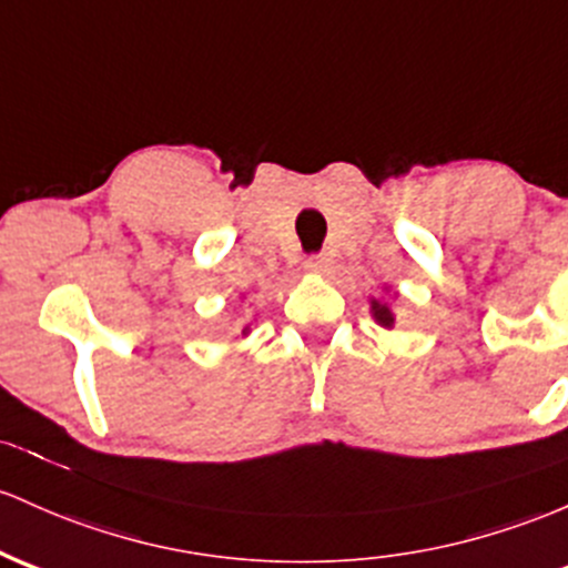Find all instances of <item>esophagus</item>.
Instances as JSON below:
<instances>
[{"mask_svg":"<svg viewBox=\"0 0 568 568\" xmlns=\"http://www.w3.org/2000/svg\"><path fill=\"white\" fill-rule=\"evenodd\" d=\"M304 270L313 274H328V270H332V258H326V255H310V258L304 261Z\"/></svg>","mask_w":568,"mask_h":568,"instance_id":"34e87169","label":"esophagus"}]
</instances>
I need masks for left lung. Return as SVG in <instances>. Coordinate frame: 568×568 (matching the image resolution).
<instances>
[{
	"label": "left lung",
	"instance_id": "left-lung-1",
	"mask_svg": "<svg viewBox=\"0 0 568 568\" xmlns=\"http://www.w3.org/2000/svg\"><path fill=\"white\" fill-rule=\"evenodd\" d=\"M372 315H375V321L379 323L383 328H394V313H390L388 304H379L377 298H372Z\"/></svg>",
	"mask_w": 568,
	"mask_h": 568
}]
</instances>
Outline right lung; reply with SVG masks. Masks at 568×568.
<instances>
[{
    "mask_svg": "<svg viewBox=\"0 0 568 568\" xmlns=\"http://www.w3.org/2000/svg\"><path fill=\"white\" fill-rule=\"evenodd\" d=\"M242 334H247V328H245V332H242Z\"/></svg>",
    "mask_w": 568,
    "mask_h": 568,
    "instance_id": "1",
    "label": "right lung"
}]
</instances>
